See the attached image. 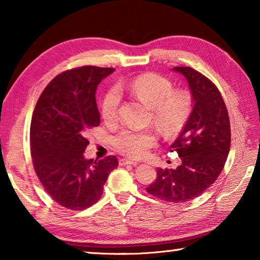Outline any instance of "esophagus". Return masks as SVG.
<instances>
[{"label": "esophagus", "mask_w": 260, "mask_h": 260, "mask_svg": "<svg viewBox=\"0 0 260 260\" xmlns=\"http://www.w3.org/2000/svg\"><path fill=\"white\" fill-rule=\"evenodd\" d=\"M139 162L138 161H134V160H131V159H125V158H122V159L119 160V165H138Z\"/></svg>", "instance_id": "1"}]
</instances>
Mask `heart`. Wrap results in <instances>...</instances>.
I'll list each match as a JSON object with an SVG mask.
<instances>
[{"mask_svg": "<svg viewBox=\"0 0 260 260\" xmlns=\"http://www.w3.org/2000/svg\"><path fill=\"white\" fill-rule=\"evenodd\" d=\"M147 103L152 109L153 120L162 133L172 135L182 129L192 111V99L187 91L174 90L172 81L157 73H144L135 77L119 88H110L101 104L104 121L112 122L118 118L120 91ZM157 141L152 129L122 128L114 135L113 146L122 155L132 158L142 157Z\"/></svg>", "mask_w": 260, "mask_h": 260, "instance_id": "1", "label": "heart"}]
</instances>
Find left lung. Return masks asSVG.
<instances>
[{"label":"left lung","mask_w":260,"mask_h":260,"mask_svg":"<svg viewBox=\"0 0 260 260\" xmlns=\"http://www.w3.org/2000/svg\"><path fill=\"white\" fill-rule=\"evenodd\" d=\"M173 70L187 79L193 101L190 117L170 147L182 162L175 170L158 169L147 191L170 203H183L202 195L221 173L230 153L231 124L222 96L210 79L188 67Z\"/></svg>","instance_id":"1"}]
</instances>
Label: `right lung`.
Listing matches in <instances>:
<instances>
[{
  "label": "right lung",
  "mask_w": 260,
  "mask_h": 260,
  "mask_svg": "<svg viewBox=\"0 0 260 260\" xmlns=\"http://www.w3.org/2000/svg\"><path fill=\"white\" fill-rule=\"evenodd\" d=\"M112 68L80 67L61 72L49 82L35 105L29 140L33 166L45 190L59 205L83 210L103 193L114 156L86 159L87 132L101 122L95 93Z\"/></svg>",
  "instance_id": "1"
}]
</instances>
